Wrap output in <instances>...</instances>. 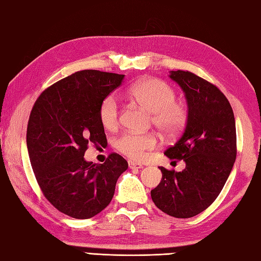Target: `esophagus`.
Returning <instances> with one entry per match:
<instances>
[{
  "label": "esophagus",
  "mask_w": 261,
  "mask_h": 261,
  "mask_svg": "<svg viewBox=\"0 0 261 261\" xmlns=\"http://www.w3.org/2000/svg\"><path fill=\"white\" fill-rule=\"evenodd\" d=\"M128 167L130 169H141L143 168V166H142L141 164H137V162H134V161H129L128 162Z\"/></svg>",
  "instance_id": "esophagus-1"
}]
</instances>
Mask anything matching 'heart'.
Listing matches in <instances>:
<instances>
[{"instance_id": "b5f03b06", "label": "heart", "mask_w": 261, "mask_h": 261, "mask_svg": "<svg viewBox=\"0 0 261 261\" xmlns=\"http://www.w3.org/2000/svg\"><path fill=\"white\" fill-rule=\"evenodd\" d=\"M128 96L151 112L153 125L162 134L175 135L183 128L188 110L184 103L176 101V92L166 82L158 78H147L135 83L129 90ZM99 117L102 126L108 130L116 129L119 125L120 109L115 95H108L101 102ZM158 145L153 134H137L126 132L115 141L116 149L133 160H141L147 151Z\"/></svg>"}]
</instances>
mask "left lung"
I'll return each instance as SVG.
<instances>
[{
    "label": "left lung",
    "mask_w": 261,
    "mask_h": 261,
    "mask_svg": "<svg viewBox=\"0 0 261 261\" xmlns=\"http://www.w3.org/2000/svg\"><path fill=\"white\" fill-rule=\"evenodd\" d=\"M188 101V120L176 143L165 151L183 160L181 171L160 167L162 178L151 191L154 204L176 218L194 217L222 192L237 159V128L228 100L217 86L190 71H170Z\"/></svg>",
    "instance_id": "8db88e82"
}]
</instances>
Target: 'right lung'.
Returning <instances> with one entry per match:
<instances>
[{"instance_id": "obj_1", "label": "right lung", "mask_w": 261, "mask_h": 261, "mask_svg": "<svg viewBox=\"0 0 261 261\" xmlns=\"http://www.w3.org/2000/svg\"><path fill=\"white\" fill-rule=\"evenodd\" d=\"M125 75L82 70L57 82L38 96L27 126V149L43 194L59 211L87 219L105 209L119 176L128 168L111 153L105 164L84 159L90 144L107 137L99 117L101 102Z\"/></svg>"}]
</instances>
